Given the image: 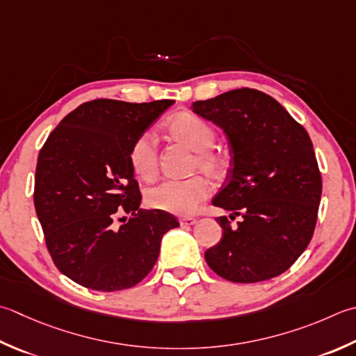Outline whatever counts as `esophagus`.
Returning a JSON list of instances; mask_svg holds the SVG:
<instances>
[{"label":"esophagus","instance_id":"1","mask_svg":"<svg viewBox=\"0 0 356 356\" xmlns=\"http://www.w3.org/2000/svg\"><path fill=\"white\" fill-rule=\"evenodd\" d=\"M196 219H194V218H182V219H180V225H182V227H193L194 224H196Z\"/></svg>","mask_w":356,"mask_h":356}]
</instances>
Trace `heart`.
I'll return each mask as SVG.
<instances>
[{"label":"heart","instance_id":"obj_1","mask_svg":"<svg viewBox=\"0 0 356 356\" xmlns=\"http://www.w3.org/2000/svg\"><path fill=\"white\" fill-rule=\"evenodd\" d=\"M170 136L194 152L193 170H200L205 176L219 179L227 171V157L214 149L216 132L205 120L194 114L182 113L168 123ZM131 168L138 177L151 180L159 168L156 137L146 131L138 136L129 149ZM210 194V185L202 176L186 180H165L146 191V204L154 210L176 216H190Z\"/></svg>","mask_w":356,"mask_h":356}]
</instances>
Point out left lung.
<instances>
[{
    "label": "left lung",
    "instance_id": "left-lung-1",
    "mask_svg": "<svg viewBox=\"0 0 356 356\" xmlns=\"http://www.w3.org/2000/svg\"><path fill=\"white\" fill-rule=\"evenodd\" d=\"M194 114L213 122L233 157L228 184L213 205L241 216L232 228L218 218L222 238L205 252L214 273L252 284L280 276L307 248L321 200V174L310 137L273 97L233 89L191 103Z\"/></svg>",
    "mask_w": 356,
    "mask_h": 356
}]
</instances>
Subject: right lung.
I'll list each match as a JSON object with an SVG mask.
<instances>
[{"label": "right lung", "instance_id": "1", "mask_svg": "<svg viewBox=\"0 0 356 356\" xmlns=\"http://www.w3.org/2000/svg\"><path fill=\"white\" fill-rule=\"evenodd\" d=\"M172 103H83L40 151L35 210L55 266L83 287H134L154 267L165 233L179 227L170 213L138 208L129 163L131 145ZM118 211L131 214L120 227L113 224Z\"/></svg>", "mask_w": 356, "mask_h": 356}]
</instances>
